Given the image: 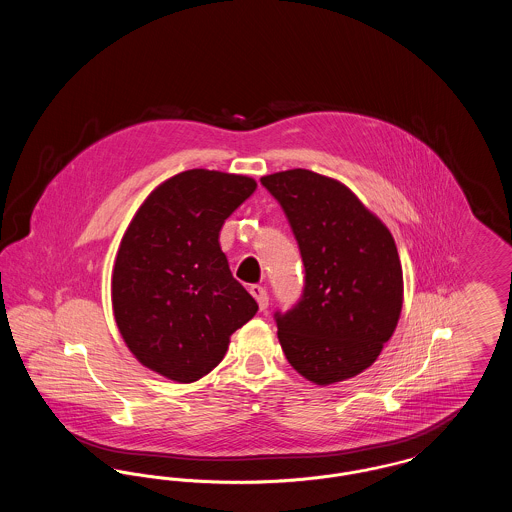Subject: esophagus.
<instances>
[{
	"mask_svg": "<svg viewBox=\"0 0 512 512\" xmlns=\"http://www.w3.org/2000/svg\"><path fill=\"white\" fill-rule=\"evenodd\" d=\"M249 293H251V295H253V297H255V301H257V303H259V309H261V311H267V307H268L267 290H265V288H263V286H257V284H255V286H251V288H249Z\"/></svg>",
	"mask_w": 512,
	"mask_h": 512,
	"instance_id": "esophagus-1",
	"label": "esophagus"
}]
</instances>
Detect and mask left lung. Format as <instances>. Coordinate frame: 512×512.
I'll return each mask as SVG.
<instances>
[{
  "label": "left lung",
  "mask_w": 512,
  "mask_h": 512,
  "mask_svg": "<svg viewBox=\"0 0 512 512\" xmlns=\"http://www.w3.org/2000/svg\"><path fill=\"white\" fill-rule=\"evenodd\" d=\"M261 182L290 220L305 265L303 299L276 315L282 351L317 386L353 378L378 359L401 317L395 240L336 178L292 169Z\"/></svg>",
  "instance_id": "obj_1"
}]
</instances>
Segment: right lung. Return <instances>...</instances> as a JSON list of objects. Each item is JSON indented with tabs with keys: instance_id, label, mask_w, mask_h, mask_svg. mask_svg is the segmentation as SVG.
Returning a JSON list of instances; mask_svg holds the SVG:
<instances>
[{
	"instance_id": "1",
	"label": "right lung",
	"mask_w": 512,
	"mask_h": 512,
	"mask_svg": "<svg viewBox=\"0 0 512 512\" xmlns=\"http://www.w3.org/2000/svg\"><path fill=\"white\" fill-rule=\"evenodd\" d=\"M255 188L245 174L180 172L147 195L124 230L111 274L115 322L138 363L172 382L209 374L259 311L219 244L224 220Z\"/></svg>"
}]
</instances>
